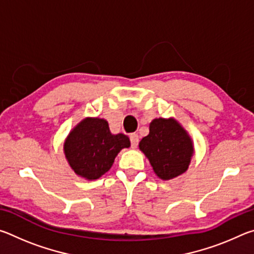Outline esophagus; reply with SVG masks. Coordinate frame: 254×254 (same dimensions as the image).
Returning <instances> with one entry per match:
<instances>
[{"label":"esophagus","instance_id":"obj_1","mask_svg":"<svg viewBox=\"0 0 254 254\" xmlns=\"http://www.w3.org/2000/svg\"><path fill=\"white\" fill-rule=\"evenodd\" d=\"M130 141H131V147L134 149L137 147V144H139V135L136 134V133H132L130 135Z\"/></svg>","mask_w":254,"mask_h":254}]
</instances>
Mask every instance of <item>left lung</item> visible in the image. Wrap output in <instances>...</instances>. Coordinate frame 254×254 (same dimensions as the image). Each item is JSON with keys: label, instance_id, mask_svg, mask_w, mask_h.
<instances>
[{"label": "left lung", "instance_id": "left-lung-1", "mask_svg": "<svg viewBox=\"0 0 254 254\" xmlns=\"http://www.w3.org/2000/svg\"><path fill=\"white\" fill-rule=\"evenodd\" d=\"M139 147L154 173L163 180L185 173L194 153L191 139L174 119H154L149 134L140 141Z\"/></svg>", "mask_w": 254, "mask_h": 254}]
</instances>
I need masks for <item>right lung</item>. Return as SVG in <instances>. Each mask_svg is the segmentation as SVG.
<instances>
[{"instance_id": "add662e5", "label": "right lung", "mask_w": 254, "mask_h": 254, "mask_svg": "<svg viewBox=\"0 0 254 254\" xmlns=\"http://www.w3.org/2000/svg\"><path fill=\"white\" fill-rule=\"evenodd\" d=\"M130 147L126 134H112L103 119H85L67 136L64 150L71 169L88 180L97 179L110 170L115 157Z\"/></svg>"}]
</instances>
